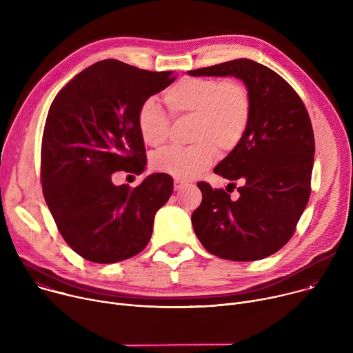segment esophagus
I'll return each instance as SVG.
<instances>
[{"label":"esophagus","instance_id":"obj_1","mask_svg":"<svg viewBox=\"0 0 353 353\" xmlns=\"http://www.w3.org/2000/svg\"><path fill=\"white\" fill-rule=\"evenodd\" d=\"M187 187V184L185 183H183L181 180H174V191H177V192H180L183 188H185Z\"/></svg>","mask_w":353,"mask_h":353}]
</instances>
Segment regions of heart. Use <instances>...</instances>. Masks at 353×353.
Returning <instances> with one entry per match:
<instances>
[{
  "label": "heart",
  "instance_id": "1",
  "mask_svg": "<svg viewBox=\"0 0 353 353\" xmlns=\"http://www.w3.org/2000/svg\"><path fill=\"white\" fill-rule=\"evenodd\" d=\"M166 105L174 117H192L191 146L169 148L152 157V168L177 180H190L205 172L221 154L234 150L247 131L251 117V94L247 85L234 78H184L165 92ZM142 141L162 146L170 120L155 97H148L137 113Z\"/></svg>",
  "mask_w": 353,
  "mask_h": 353
}]
</instances>
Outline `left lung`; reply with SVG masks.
I'll use <instances>...</instances> for the list:
<instances>
[{"label":"left lung","mask_w":353,"mask_h":353,"mask_svg":"<svg viewBox=\"0 0 353 353\" xmlns=\"http://www.w3.org/2000/svg\"><path fill=\"white\" fill-rule=\"evenodd\" d=\"M187 74L234 77L251 94L244 138L214 169L233 188L240 183V195L230 199L225 190L198 183L203 203L191 216L194 232L207 251L225 260L272 256L294 233L310 196L314 134L307 110L282 77L253 60L237 59Z\"/></svg>","instance_id":"obj_1"}]
</instances>
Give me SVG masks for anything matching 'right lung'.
Segmentation results:
<instances>
[{"label": "right lung", "mask_w": 353, "mask_h": 353, "mask_svg": "<svg viewBox=\"0 0 353 353\" xmlns=\"http://www.w3.org/2000/svg\"><path fill=\"white\" fill-rule=\"evenodd\" d=\"M174 81L117 60L74 77L50 106L41 139V187L54 222L77 254L97 264L137 256L152 236L155 214L173 179L154 173L131 188L114 172L141 174L145 145L137 113L145 99Z\"/></svg>", "instance_id": "right-lung-1"}]
</instances>
